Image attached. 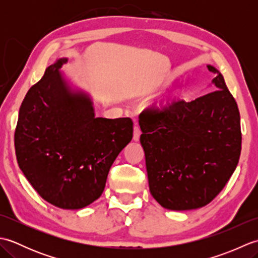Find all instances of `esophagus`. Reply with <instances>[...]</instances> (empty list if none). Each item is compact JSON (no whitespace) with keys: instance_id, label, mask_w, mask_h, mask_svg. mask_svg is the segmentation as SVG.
Returning a JSON list of instances; mask_svg holds the SVG:
<instances>
[{"instance_id":"esophagus-1","label":"esophagus","mask_w":258,"mask_h":258,"mask_svg":"<svg viewBox=\"0 0 258 258\" xmlns=\"http://www.w3.org/2000/svg\"><path fill=\"white\" fill-rule=\"evenodd\" d=\"M140 136H141V130L139 126H134V134H133V140L135 142H138L140 140Z\"/></svg>"}]
</instances>
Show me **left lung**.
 I'll list each match as a JSON object with an SVG mask.
<instances>
[{"mask_svg":"<svg viewBox=\"0 0 258 258\" xmlns=\"http://www.w3.org/2000/svg\"><path fill=\"white\" fill-rule=\"evenodd\" d=\"M216 74L215 91L191 102L168 103L142 113L141 144L152 196L172 211L207 205L226 185L236 168L240 149L237 103Z\"/></svg>","mask_w":258,"mask_h":258,"instance_id":"1","label":"left lung"}]
</instances>
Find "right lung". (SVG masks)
<instances>
[{"mask_svg": "<svg viewBox=\"0 0 258 258\" xmlns=\"http://www.w3.org/2000/svg\"><path fill=\"white\" fill-rule=\"evenodd\" d=\"M56 59L26 93L14 145L19 166L43 200L80 210L105 187L115 158L133 138L130 117H95L89 93L73 89Z\"/></svg>", "mask_w": 258, "mask_h": 258, "instance_id": "right-lung-1", "label": "right lung"}]
</instances>
